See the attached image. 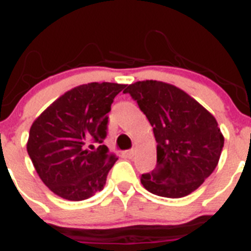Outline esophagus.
I'll return each instance as SVG.
<instances>
[{"label":"esophagus","instance_id":"esophagus-1","mask_svg":"<svg viewBox=\"0 0 251 251\" xmlns=\"http://www.w3.org/2000/svg\"><path fill=\"white\" fill-rule=\"evenodd\" d=\"M125 154L127 158H132L135 155V151H134V149H129V151H125Z\"/></svg>","mask_w":251,"mask_h":251}]
</instances>
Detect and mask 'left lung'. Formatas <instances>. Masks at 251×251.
<instances>
[{"label": "left lung", "instance_id": "obj_1", "mask_svg": "<svg viewBox=\"0 0 251 251\" xmlns=\"http://www.w3.org/2000/svg\"><path fill=\"white\" fill-rule=\"evenodd\" d=\"M151 122L157 140V165L140 181L151 194L182 198L214 171L225 139L216 119L197 100L170 84L145 80L124 90Z\"/></svg>", "mask_w": 251, "mask_h": 251}]
</instances>
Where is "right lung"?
Segmentation results:
<instances>
[{"label": "right lung", "mask_w": 251, "mask_h": 251, "mask_svg": "<svg viewBox=\"0 0 251 251\" xmlns=\"http://www.w3.org/2000/svg\"><path fill=\"white\" fill-rule=\"evenodd\" d=\"M125 86L115 83L76 86L33 122L28 154L44 185L56 195L79 201L103 189L117 157L100 144L107 136L111 104Z\"/></svg>", "instance_id": "add662e5"}]
</instances>
